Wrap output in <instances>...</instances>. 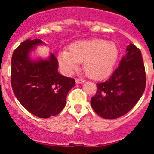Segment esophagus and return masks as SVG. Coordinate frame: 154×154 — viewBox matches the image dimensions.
Returning <instances> with one entry per match:
<instances>
[{
    "label": "esophagus",
    "mask_w": 154,
    "mask_h": 154,
    "mask_svg": "<svg viewBox=\"0 0 154 154\" xmlns=\"http://www.w3.org/2000/svg\"><path fill=\"white\" fill-rule=\"evenodd\" d=\"M75 82L76 84H82L85 82V80L83 79H75Z\"/></svg>",
    "instance_id": "esophagus-1"
}]
</instances>
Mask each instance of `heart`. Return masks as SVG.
<instances>
[{"mask_svg":"<svg viewBox=\"0 0 154 154\" xmlns=\"http://www.w3.org/2000/svg\"><path fill=\"white\" fill-rule=\"evenodd\" d=\"M69 51H61L58 62L67 72L78 69L83 62L85 74L95 79L105 78L110 74L117 61L119 50L113 42L92 38L77 41L68 48Z\"/></svg>","mask_w":154,"mask_h":154,"instance_id":"b5f03b06","label":"heart"}]
</instances>
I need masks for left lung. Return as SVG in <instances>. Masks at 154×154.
<instances>
[{
  "mask_svg": "<svg viewBox=\"0 0 154 154\" xmlns=\"http://www.w3.org/2000/svg\"><path fill=\"white\" fill-rule=\"evenodd\" d=\"M145 87L146 73L141 51L130 44L112 75L106 81L97 83L96 95L91 98V106L101 117L116 119L137 104Z\"/></svg>",
  "mask_w": 154,
  "mask_h": 154,
  "instance_id": "8db88e82",
  "label": "left lung"
}]
</instances>
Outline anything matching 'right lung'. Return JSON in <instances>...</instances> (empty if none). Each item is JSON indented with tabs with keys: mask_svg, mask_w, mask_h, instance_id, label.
Masks as SVG:
<instances>
[{
	"mask_svg": "<svg viewBox=\"0 0 154 154\" xmlns=\"http://www.w3.org/2000/svg\"><path fill=\"white\" fill-rule=\"evenodd\" d=\"M40 45H44L40 39H28L14 50L11 82L16 98L28 112L48 118L63 109L75 81L58 73V60L52 53L45 59L31 58V51Z\"/></svg>",
	"mask_w": 154,
	"mask_h": 154,
	"instance_id": "add662e5",
	"label": "right lung"
}]
</instances>
